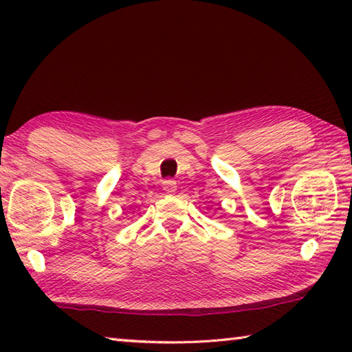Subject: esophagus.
I'll list each match as a JSON object with an SVG mask.
<instances>
[{"label": "esophagus", "instance_id": "esophagus-1", "mask_svg": "<svg viewBox=\"0 0 352 352\" xmlns=\"http://www.w3.org/2000/svg\"><path fill=\"white\" fill-rule=\"evenodd\" d=\"M163 189H164L168 194L175 192V190H177V182H175V180H164V182H163Z\"/></svg>", "mask_w": 352, "mask_h": 352}]
</instances>
